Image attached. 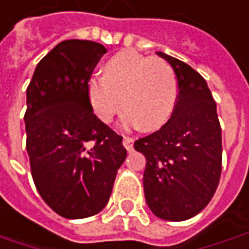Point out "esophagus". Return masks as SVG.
<instances>
[{
    "mask_svg": "<svg viewBox=\"0 0 249 249\" xmlns=\"http://www.w3.org/2000/svg\"><path fill=\"white\" fill-rule=\"evenodd\" d=\"M123 144H124V147L128 151H132V150H133V139L129 138V136H124V139H123Z\"/></svg>",
    "mask_w": 249,
    "mask_h": 249,
    "instance_id": "esophagus-1",
    "label": "esophagus"
}]
</instances>
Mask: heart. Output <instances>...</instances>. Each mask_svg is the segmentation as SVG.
Returning a JSON list of instances; mask_svg holds the SVG:
<instances>
[{"instance_id": "obj_1", "label": "heart", "mask_w": 249, "mask_h": 249, "mask_svg": "<svg viewBox=\"0 0 249 249\" xmlns=\"http://www.w3.org/2000/svg\"><path fill=\"white\" fill-rule=\"evenodd\" d=\"M87 94L103 123H110L124 103V128L140 125L154 129L165 124L173 111L177 82L173 69L165 61L153 60L135 50H123L107 60L105 75L89 79Z\"/></svg>"}]
</instances>
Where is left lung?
<instances>
[{"mask_svg": "<svg viewBox=\"0 0 249 249\" xmlns=\"http://www.w3.org/2000/svg\"><path fill=\"white\" fill-rule=\"evenodd\" d=\"M173 68L178 94L166 124L135 142L146 157L144 196L160 219L185 221L211 200L222 169V136L209 86L188 64L157 52Z\"/></svg>", "mask_w": 249, "mask_h": 249, "instance_id": "8db88e82", "label": "left lung"}]
</instances>
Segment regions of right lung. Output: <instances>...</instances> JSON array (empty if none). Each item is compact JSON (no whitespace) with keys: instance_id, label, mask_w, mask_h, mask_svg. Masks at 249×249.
Listing matches in <instances>:
<instances>
[{"instance_id":"1","label":"right lung","mask_w":249,"mask_h":249,"mask_svg":"<svg viewBox=\"0 0 249 249\" xmlns=\"http://www.w3.org/2000/svg\"><path fill=\"white\" fill-rule=\"evenodd\" d=\"M106 47L62 40L39 61L24 114L31 174L42 199L58 215L82 219L109 202L126 158L123 136L92 111L87 84Z\"/></svg>"}]
</instances>
